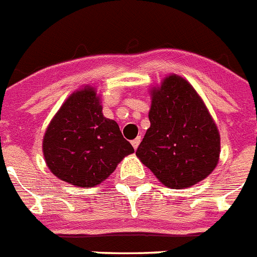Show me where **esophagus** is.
<instances>
[{
    "instance_id": "1",
    "label": "esophagus",
    "mask_w": 257,
    "mask_h": 257,
    "mask_svg": "<svg viewBox=\"0 0 257 257\" xmlns=\"http://www.w3.org/2000/svg\"><path fill=\"white\" fill-rule=\"evenodd\" d=\"M140 142H141V137H137L136 140H133V141H132V146H133V149H135V150H137V147L140 146Z\"/></svg>"
}]
</instances>
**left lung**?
Listing matches in <instances>:
<instances>
[{"label": "left lung", "mask_w": 257, "mask_h": 257, "mask_svg": "<svg viewBox=\"0 0 257 257\" xmlns=\"http://www.w3.org/2000/svg\"><path fill=\"white\" fill-rule=\"evenodd\" d=\"M150 128L136 155L164 186L190 187L211 175L220 159V133L202 97L181 76L150 89Z\"/></svg>", "instance_id": "1"}]
</instances>
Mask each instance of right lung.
<instances>
[{
    "label": "right lung",
    "mask_w": 257,
    "mask_h": 257,
    "mask_svg": "<svg viewBox=\"0 0 257 257\" xmlns=\"http://www.w3.org/2000/svg\"><path fill=\"white\" fill-rule=\"evenodd\" d=\"M102 108L101 95L85 85L67 98L49 122L42 154L51 173L62 181L97 186L135 153L117 122L104 117Z\"/></svg>",
    "instance_id": "right-lung-1"
}]
</instances>
